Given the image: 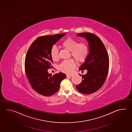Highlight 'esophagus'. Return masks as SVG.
Returning <instances> with one entry per match:
<instances>
[{
    "mask_svg": "<svg viewBox=\"0 0 132 132\" xmlns=\"http://www.w3.org/2000/svg\"><path fill=\"white\" fill-rule=\"evenodd\" d=\"M67 76V77H72V75H66Z\"/></svg>",
    "mask_w": 132,
    "mask_h": 132,
    "instance_id": "1",
    "label": "esophagus"
}]
</instances>
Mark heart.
<instances>
[{
  "label": "heart",
  "mask_w": 132,
  "mask_h": 132,
  "mask_svg": "<svg viewBox=\"0 0 132 132\" xmlns=\"http://www.w3.org/2000/svg\"><path fill=\"white\" fill-rule=\"evenodd\" d=\"M61 45L63 48L70 51V56H72L79 63L85 62L89 54V45L85 41L78 42L77 39L69 38L62 41ZM50 54L54 61H57L59 59V51L55 46L52 47ZM75 66V62L73 60L70 59L63 61L58 68L62 72L71 73Z\"/></svg>",
  "instance_id": "1"
}]
</instances>
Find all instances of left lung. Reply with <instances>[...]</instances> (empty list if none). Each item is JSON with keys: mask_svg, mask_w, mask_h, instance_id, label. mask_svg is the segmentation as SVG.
I'll return each mask as SVG.
<instances>
[{"mask_svg": "<svg viewBox=\"0 0 132 132\" xmlns=\"http://www.w3.org/2000/svg\"><path fill=\"white\" fill-rule=\"evenodd\" d=\"M77 35L86 38L89 53L79 68L83 71L86 69L87 72L82 75V81L76 86V88L82 94H91L98 90L105 82L109 72V55L104 45L97 36L89 32L78 33Z\"/></svg>", "mask_w": 132, "mask_h": 132, "instance_id": "8db88e82", "label": "left lung"}]
</instances>
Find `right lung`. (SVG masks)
Returning a JSON list of instances; mask_svg holds the SVG:
<instances>
[{
  "label": "right lung",
  "mask_w": 132,
  "mask_h": 132,
  "mask_svg": "<svg viewBox=\"0 0 132 132\" xmlns=\"http://www.w3.org/2000/svg\"><path fill=\"white\" fill-rule=\"evenodd\" d=\"M66 33L41 36L30 45L25 59V70L33 89L39 94L49 96L59 89L66 76L59 72L52 75L48 69L52 67L50 50Z\"/></svg>",
  "instance_id": "right-lung-1"
}]
</instances>
